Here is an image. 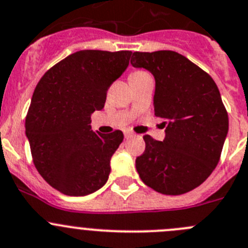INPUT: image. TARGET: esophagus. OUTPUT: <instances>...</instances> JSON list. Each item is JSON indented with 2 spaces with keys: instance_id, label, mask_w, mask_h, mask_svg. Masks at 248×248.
<instances>
[{
  "instance_id": "esophagus-1",
  "label": "esophagus",
  "mask_w": 248,
  "mask_h": 248,
  "mask_svg": "<svg viewBox=\"0 0 248 248\" xmlns=\"http://www.w3.org/2000/svg\"><path fill=\"white\" fill-rule=\"evenodd\" d=\"M133 137V133L132 132H124V138H131Z\"/></svg>"
}]
</instances>
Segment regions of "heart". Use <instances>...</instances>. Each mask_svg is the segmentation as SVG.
Returning a JSON list of instances; mask_svg holds the SVG:
<instances>
[{"mask_svg": "<svg viewBox=\"0 0 248 248\" xmlns=\"http://www.w3.org/2000/svg\"><path fill=\"white\" fill-rule=\"evenodd\" d=\"M145 75H148V73H145L144 71H135V72H132L131 75H129V79H131V78L142 77V76H145Z\"/></svg>", "mask_w": 248, "mask_h": 248, "instance_id": "b5f03b06", "label": "heart"}]
</instances>
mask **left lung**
I'll use <instances>...</instances> for the list:
<instances>
[{
	"instance_id": "left-lung-1",
	"label": "left lung",
	"mask_w": 248,
	"mask_h": 248,
	"mask_svg": "<svg viewBox=\"0 0 248 248\" xmlns=\"http://www.w3.org/2000/svg\"><path fill=\"white\" fill-rule=\"evenodd\" d=\"M131 64L155 78L154 113L166 127L163 142L143 137L136 169L147 186L163 194L192 191L208 179L221 155L229 117L207 72L170 50L133 52Z\"/></svg>"
}]
</instances>
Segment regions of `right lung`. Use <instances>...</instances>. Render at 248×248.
Segmentation results:
<instances>
[{
	"label": "right lung",
	"mask_w": 248,
	"mask_h": 248,
	"mask_svg": "<svg viewBox=\"0 0 248 248\" xmlns=\"http://www.w3.org/2000/svg\"><path fill=\"white\" fill-rule=\"evenodd\" d=\"M131 51L82 50L51 67L34 90L25 135L34 165L50 186L87 196L106 184L121 131L94 132L90 115L105 105L108 89L124 73Z\"/></svg>",
	"instance_id": "1"
}]
</instances>
